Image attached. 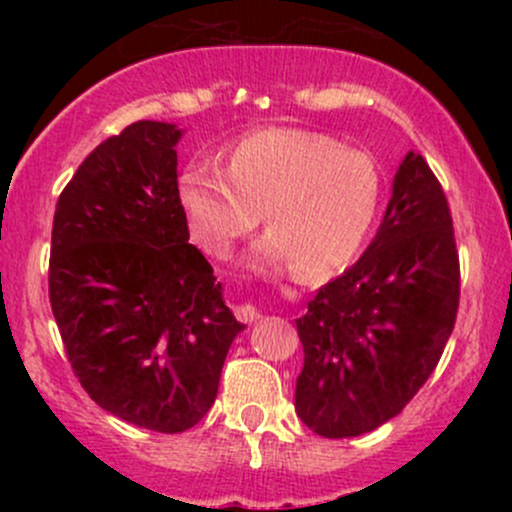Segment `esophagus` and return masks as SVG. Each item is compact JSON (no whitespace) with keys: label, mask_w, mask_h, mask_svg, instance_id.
Returning <instances> with one entry per match:
<instances>
[{"label":"esophagus","mask_w":512,"mask_h":512,"mask_svg":"<svg viewBox=\"0 0 512 512\" xmlns=\"http://www.w3.org/2000/svg\"><path fill=\"white\" fill-rule=\"evenodd\" d=\"M236 317L240 322H245V325H252V322L260 320L262 313L255 303H240L236 308Z\"/></svg>","instance_id":"esophagus-1"}]
</instances>
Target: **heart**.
Segmentation results:
<instances>
[{"instance_id":"heart-1","label":"heart","mask_w":512,"mask_h":512,"mask_svg":"<svg viewBox=\"0 0 512 512\" xmlns=\"http://www.w3.org/2000/svg\"><path fill=\"white\" fill-rule=\"evenodd\" d=\"M383 178L366 151L322 132L269 127L228 149L226 170L190 166L178 197L192 238L211 257H228L260 214L267 262H293L305 276L342 267L373 226Z\"/></svg>"}]
</instances>
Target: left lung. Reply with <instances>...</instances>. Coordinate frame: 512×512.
Instances as JSON below:
<instances>
[{
    "label": "left lung",
    "instance_id": "obj_1",
    "mask_svg": "<svg viewBox=\"0 0 512 512\" xmlns=\"http://www.w3.org/2000/svg\"><path fill=\"white\" fill-rule=\"evenodd\" d=\"M460 305V255L443 187L409 151L373 243L296 320V409L325 438L397 416L436 370Z\"/></svg>",
    "mask_w": 512,
    "mask_h": 512
}]
</instances>
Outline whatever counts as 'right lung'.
Instances as JSON below:
<instances>
[{
  "label": "right lung",
  "instance_id": "obj_1",
  "mask_svg": "<svg viewBox=\"0 0 512 512\" xmlns=\"http://www.w3.org/2000/svg\"><path fill=\"white\" fill-rule=\"evenodd\" d=\"M180 129L139 120L84 158L57 199L50 305L69 366L117 419L182 433L219 392L243 325L178 197Z\"/></svg>",
  "mask_w": 512,
  "mask_h": 512
}]
</instances>
